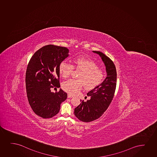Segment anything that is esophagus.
Here are the masks:
<instances>
[{"instance_id":"esophagus-1","label":"esophagus","mask_w":157,"mask_h":157,"mask_svg":"<svg viewBox=\"0 0 157 157\" xmlns=\"http://www.w3.org/2000/svg\"><path fill=\"white\" fill-rule=\"evenodd\" d=\"M73 97V96L71 95V94H68V98H72Z\"/></svg>"}]
</instances>
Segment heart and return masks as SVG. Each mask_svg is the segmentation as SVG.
<instances>
[{"mask_svg":"<svg viewBox=\"0 0 157 157\" xmlns=\"http://www.w3.org/2000/svg\"><path fill=\"white\" fill-rule=\"evenodd\" d=\"M74 66L66 61L60 63L59 71L63 78H67L74 68L81 70L78 79H68L62 84L63 89L71 94H78L84 86L86 89H92L99 86L103 81V71L98 67L95 62L89 58L81 56L74 59Z\"/></svg>","mask_w":157,"mask_h":157,"instance_id":"heart-1","label":"heart"}]
</instances>
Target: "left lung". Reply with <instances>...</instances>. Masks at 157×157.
<instances>
[{"label":"left lung","mask_w":157,"mask_h":157,"mask_svg":"<svg viewBox=\"0 0 157 157\" xmlns=\"http://www.w3.org/2000/svg\"><path fill=\"white\" fill-rule=\"evenodd\" d=\"M93 52L100 56L107 74L102 83L87 93L90 99L81 100L79 105L74 109L75 116L84 122L94 121L103 115L113 99L117 83V71L113 62L101 52Z\"/></svg>","instance_id":"obj_1"}]
</instances>
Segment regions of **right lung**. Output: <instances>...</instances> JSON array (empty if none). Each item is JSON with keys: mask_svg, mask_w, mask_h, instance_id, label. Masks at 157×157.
<instances>
[{"mask_svg": "<svg viewBox=\"0 0 157 157\" xmlns=\"http://www.w3.org/2000/svg\"><path fill=\"white\" fill-rule=\"evenodd\" d=\"M66 47L49 44L34 54L28 63L25 84L28 101L36 115L49 118L57 115L67 94L60 89L55 93L51 88L60 87L59 66L69 56Z\"/></svg>", "mask_w": 157, "mask_h": 157, "instance_id": "right-lung-1", "label": "right lung"}]
</instances>
